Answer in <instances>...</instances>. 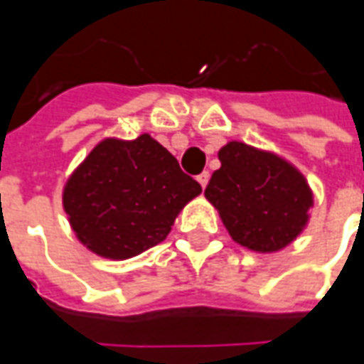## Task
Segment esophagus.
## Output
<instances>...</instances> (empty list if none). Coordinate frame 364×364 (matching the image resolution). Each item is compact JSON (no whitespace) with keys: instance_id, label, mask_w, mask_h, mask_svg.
<instances>
[{"instance_id":"34e87169","label":"esophagus","mask_w":364,"mask_h":364,"mask_svg":"<svg viewBox=\"0 0 364 364\" xmlns=\"http://www.w3.org/2000/svg\"><path fill=\"white\" fill-rule=\"evenodd\" d=\"M196 180H198V184H200L203 188H206V184H208V180H210V174H208V172H203V174L196 176Z\"/></svg>"}]
</instances>
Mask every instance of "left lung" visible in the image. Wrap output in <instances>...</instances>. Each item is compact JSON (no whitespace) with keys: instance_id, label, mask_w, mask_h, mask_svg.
Here are the masks:
<instances>
[{"instance_id":"8db88e82","label":"left lung","mask_w":364,"mask_h":364,"mask_svg":"<svg viewBox=\"0 0 364 364\" xmlns=\"http://www.w3.org/2000/svg\"><path fill=\"white\" fill-rule=\"evenodd\" d=\"M220 168L204 190L232 241L255 253H277L310 223L314 192L306 176L272 149L227 141Z\"/></svg>"}]
</instances>
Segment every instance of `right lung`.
<instances>
[{"label":"right lung","instance_id":"1","mask_svg":"<svg viewBox=\"0 0 364 364\" xmlns=\"http://www.w3.org/2000/svg\"><path fill=\"white\" fill-rule=\"evenodd\" d=\"M203 192L149 133L105 137L68 176L63 206L91 253L123 261L161 243L182 208Z\"/></svg>","mask_w":364,"mask_h":364}]
</instances>
